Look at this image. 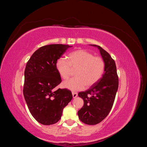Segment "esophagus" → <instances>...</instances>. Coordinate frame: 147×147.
Returning <instances> with one entry per match:
<instances>
[{
	"instance_id": "34e87169",
	"label": "esophagus",
	"mask_w": 147,
	"mask_h": 147,
	"mask_svg": "<svg viewBox=\"0 0 147 147\" xmlns=\"http://www.w3.org/2000/svg\"><path fill=\"white\" fill-rule=\"evenodd\" d=\"M77 96H78L77 92H72V96H73L74 98H75V97H77Z\"/></svg>"
}]
</instances>
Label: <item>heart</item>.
I'll list each match as a JSON object with an SVG mask.
<instances>
[{
	"instance_id": "obj_1",
	"label": "heart",
	"mask_w": 147,
	"mask_h": 147,
	"mask_svg": "<svg viewBox=\"0 0 147 147\" xmlns=\"http://www.w3.org/2000/svg\"><path fill=\"white\" fill-rule=\"evenodd\" d=\"M56 68L64 80L69 79L72 70H75V78L64 82L63 86L76 91L91 87L99 81L105 70V63L100 56H96L90 51L78 50L69 55L67 61L64 58L57 60Z\"/></svg>"
}]
</instances>
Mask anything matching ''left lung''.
Here are the masks:
<instances>
[{"label": "left lung", "instance_id": "8db88e82", "mask_svg": "<svg viewBox=\"0 0 147 147\" xmlns=\"http://www.w3.org/2000/svg\"><path fill=\"white\" fill-rule=\"evenodd\" d=\"M99 49L105 63V70L99 81L85 91L78 93L83 99V107L78 110L80 121L89 125H94L104 119L112 109L118 88V77L115 61L100 46Z\"/></svg>", "mask_w": 147, "mask_h": 147}]
</instances>
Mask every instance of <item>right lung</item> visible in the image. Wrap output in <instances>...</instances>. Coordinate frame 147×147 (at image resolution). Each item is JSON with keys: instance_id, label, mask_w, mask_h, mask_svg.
I'll list each match as a JSON object with an SVG mask.
<instances>
[{"instance_id": "1", "label": "right lung", "mask_w": 147, "mask_h": 147, "mask_svg": "<svg viewBox=\"0 0 147 147\" xmlns=\"http://www.w3.org/2000/svg\"><path fill=\"white\" fill-rule=\"evenodd\" d=\"M69 47L63 44L43 46L33 53L26 66L24 99L31 115L43 125L58 121L64 108L72 99L67 89L55 90L62 82L56 61Z\"/></svg>"}]
</instances>
